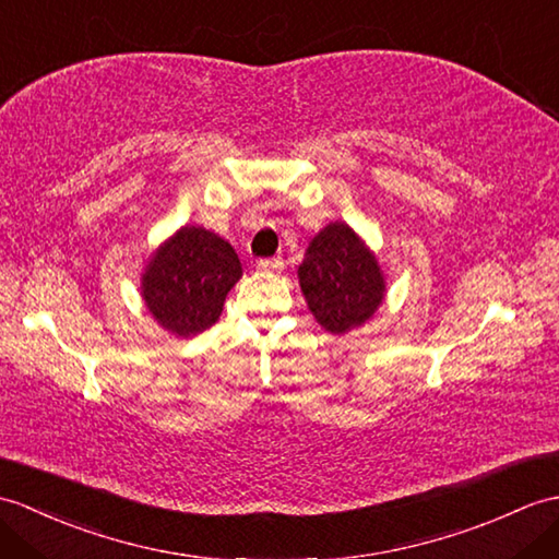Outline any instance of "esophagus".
<instances>
[{"instance_id":"obj_1","label":"esophagus","mask_w":559,"mask_h":559,"mask_svg":"<svg viewBox=\"0 0 559 559\" xmlns=\"http://www.w3.org/2000/svg\"><path fill=\"white\" fill-rule=\"evenodd\" d=\"M262 271H266V274H281L283 271V259L281 257H271V259H259L257 264Z\"/></svg>"}]
</instances>
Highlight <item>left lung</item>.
<instances>
[{"mask_svg":"<svg viewBox=\"0 0 559 559\" xmlns=\"http://www.w3.org/2000/svg\"><path fill=\"white\" fill-rule=\"evenodd\" d=\"M297 278L311 317L333 335L365 326L388 293L379 259L345 221L309 240Z\"/></svg>","mask_w":559,"mask_h":559,"instance_id":"obj_1","label":"left lung"}]
</instances>
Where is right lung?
Wrapping results in <instances>:
<instances>
[{"label":"right lung","instance_id":"obj_1","mask_svg":"<svg viewBox=\"0 0 559 559\" xmlns=\"http://www.w3.org/2000/svg\"><path fill=\"white\" fill-rule=\"evenodd\" d=\"M240 276L230 242L202 226H180L150 254L140 295L164 331L190 338L214 326Z\"/></svg>","mask_w":559,"mask_h":559}]
</instances>
